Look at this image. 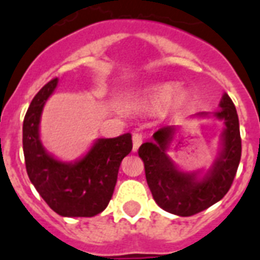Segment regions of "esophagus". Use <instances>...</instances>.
I'll use <instances>...</instances> for the list:
<instances>
[{
	"label": "esophagus",
	"instance_id": "obj_1",
	"mask_svg": "<svg viewBox=\"0 0 260 260\" xmlns=\"http://www.w3.org/2000/svg\"><path fill=\"white\" fill-rule=\"evenodd\" d=\"M133 140V152H137V149L143 144V135L141 133H135L132 137Z\"/></svg>",
	"mask_w": 260,
	"mask_h": 260
}]
</instances>
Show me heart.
<instances>
[{"label":"heart","mask_w":260,"mask_h":260,"mask_svg":"<svg viewBox=\"0 0 260 260\" xmlns=\"http://www.w3.org/2000/svg\"><path fill=\"white\" fill-rule=\"evenodd\" d=\"M186 91H178V86L173 82H166L149 89L143 98V103L148 107L162 108L168 106L170 110L177 111L187 102Z\"/></svg>","instance_id":"heart-1"}]
</instances>
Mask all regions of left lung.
I'll use <instances>...</instances> for the list:
<instances>
[{"label": "left lung", "mask_w": 260, "mask_h": 260, "mask_svg": "<svg viewBox=\"0 0 260 260\" xmlns=\"http://www.w3.org/2000/svg\"><path fill=\"white\" fill-rule=\"evenodd\" d=\"M221 110L214 116L224 120L221 150L216 161L204 175L200 171L184 173L173 164L166 149L175 133L174 125L162 127L153 135V141L139 149L144 161L145 177L153 199L162 209L177 216L188 217L209 208L226 195L241 161V135L236 106L226 92L220 102ZM198 116H205L199 112Z\"/></svg>", "instance_id": "8db88e82"}]
</instances>
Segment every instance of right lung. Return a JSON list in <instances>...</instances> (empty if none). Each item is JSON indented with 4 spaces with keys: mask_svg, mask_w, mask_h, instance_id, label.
I'll return each mask as SVG.
<instances>
[{
    "mask_svg": "<svg viewBox=\"0 0 260 260\" xmlns=\"http://www.w3.org/2000/svg\"><path fill=\"white\" fill-rule=\"evenodd\" d=\"M53 78L34 96L23 120V153L31 183L52 211L64 217H92L106 209L114 193L117 173L132 150V136L98 139L76 162H62L47 152L39 123L47 99L57 87Z\"/></svg>",
    "mask_w": 260,
    "mask_h": 260,
    "instance_id": "add662e5",
    "label": "right lung"
}]
</instances>
